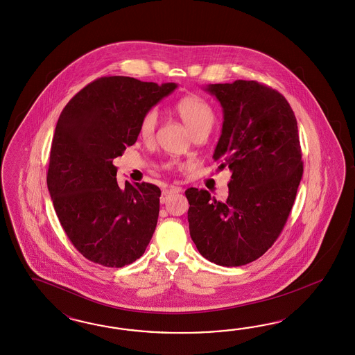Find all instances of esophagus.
I'll return each mask as SVG.
<instances>
[{
  "instance_id": "1",
  "label": "esophagus",
  "mask_w": 355,
  "mask_h": 355,
  "mask_svg": "<svg viewBox=\"0 0 355 355\" xmlns=\"http://www.w3.org/2000/svg\"><path fill=\"white\" fill-rule=\"evenodd\" d=\"M182 191V189L181 187H175V186H173L171 189H166V190H164L162 191V198H160V202H162V205L168 200V198L172 195V193H178Z\"/></svg>"
}]
</instances>
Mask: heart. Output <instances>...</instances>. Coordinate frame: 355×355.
I'll return each mask as SVG.
<instances>
[{
	"mask_svg": "<svg viewBox=\"0 0 355 355\" xmlns=\"http://www.w3.org/2000/svg\"><path fill=\"white\" fill-rule=\"evenodd\" d=\"M174 113L181 119L184 126L193 135L199 130H211L215 116L211 107L202 97L196 95H187L180 98L174 107ZM157 123V114L155 110H148L140 121L139 131L143 138H150L153 135Z\"/></svg>",
	"mask_w": 355,
	"mask_h": 355,
	"instance_id": "b5f03b06",
	"label": "heart"
}]
</instances>
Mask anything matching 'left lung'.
<instances>
[{
  "mask_svg": "<svg viewBox=\"0 0 355 355\" xmlns=\"http://www.w3.org/2000/svg\"><path fill=\"white\" fill-rule=\"evenodd\" d=\"M223 107L214 160L229 168L224 202L190 187V236L202 257L223 267L260 258L288 221L303 174L294 112L279 91L255 80L205 88Z\"/></svg>",
  "mask_w": 355,
  "mask_h": 355,
  "instance_id": "1",
  "label": "left lung"
}]
</instances>
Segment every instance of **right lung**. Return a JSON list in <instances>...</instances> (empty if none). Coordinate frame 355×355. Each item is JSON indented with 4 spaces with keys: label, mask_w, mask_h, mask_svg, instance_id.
Instances as JSON below:
<instances>
[{
    "label": "right lung",
    "mask_w": 355,
    "mask_h": 355,
    "mask_svg": "<svg viewBox=\"0 0 355 355\" xmlns=\"http://www.w3.org/2000/svg\"><path fill=\"white\" fill-rule=\"evenodd\" d=\"M175 88V83L103 76L61 112L48 190L66 236L94 263L121 268L139 259L150 243L162 191L147 182L119 186L113 160L138 139L141 117Z\"/></svg>",
    "instance_id": "1"
}]
</instances>
